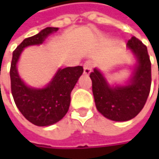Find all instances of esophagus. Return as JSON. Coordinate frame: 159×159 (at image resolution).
<instances>
[{"label":"esophagus","instance_id":"obj_1","mask_svg":"<svg viewBox=\"0 0 159 159\" xmlns=\"http://www.w3.org/2000/svg\"><path fill=\"white\" fill-rule=\"evenodd\" d=\"M92 69H93V63L92 61H88L86 62H84V74L88 75L91 72H92Z\"/></svg>","mask_w":159,"mask_h":159}]
</instances>
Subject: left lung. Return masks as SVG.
<instances>
[{
	"label": "left lung",
	"mask_w": 159,
	"mask_h": 159,
	"mask_svg": "<svg viewBox=\"0 0 159 159\" xmlns=\"http://www.w3.org/2000/svg\"><path fill=\"white\" fill-rule=\"evenodd\" d=\"M127 47L137 59L128 84L111 86L98 69L90 74L97 110L115 121H126L134 118L143 110L151 87V61L146 46L132 37Z\"/></svg>",
	"instance_id": "left-lung-1"
}]
</instances>
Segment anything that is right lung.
<instances>
[{"instance_id": "obj_1", "label": "right lung", "mask_w": 159, "mask_h": 159, "mask_svg": "<svg viewBox=\"0 0 159 159\" xmlns=\"http://www.w3.org/2000/svg\"><path fill=\"white\" fill-rule=\"evenodd\" d=\"M58 27H47L39 34L25 39L13 52L10 69L11 90L16 107L23 116L37 126H48L61 120L70 107L71 92L82 75V66L59 69L44 88H32L19 77L16 64L23 49L42 44L45 39Z\"/></svg>"}]
</instances>
